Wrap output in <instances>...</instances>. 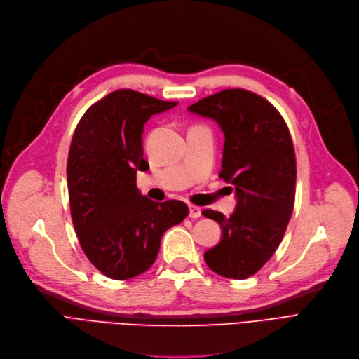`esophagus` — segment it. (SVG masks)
<instances>
[{
  "instance_id": "34e87169",
  "label": "esophagus",
  "mask_w": 359,
  "mask_h": 359,
  "mask_svg": "<svg viewBox=\"0 0 359 359\" xmlns=\"http://www.w3.org/2000/svg\"><path fill=\"white\" fill-rule=\"evenodd\" d=\"M201 212H202V210H201L199 207H196V205H189V217H191V218H198V217H201Z\"/></svg>"
}]
</instances>
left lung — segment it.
<instances>
[{"instance_id": "left-lung-1", "label": "left lung", "mask_w": 359, "mask_h": 359, "mask_svg": "<svg viewBox=\"0 0 359 359\" xmlns=\"http://www.w3.org/2000/svg\"><path fill=\"white\" fill-rule=\"evenodd\" d=\"M188 110L220 124L226 137L220 177L238 196L229 218L202 211L222 226L220 243L204 259L223 277L248 278L273 257L290 220L296 184L290 132L273 104L242 88L217 92Z\"/></svg>"}]
</instances>
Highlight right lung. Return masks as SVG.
Instances as JSON below:
<instances>
[{
    "label": "right lung",
    "mask_w": 359,
    "mask_h": 359,
    "mask_svg": "<svg viewBox=\"0 0 359 359\" xmlns=\"http://www.w3.org/2000/svg\"><path fill=\"white\" fill-rule=\"evenodd\" d=\"M176 105L118 89L92 104L74 129L67 158L72 222L88 259L110 278L145 273L164 231L189 214L182 201L155 202L136 188L137 170L149 168L144 124Z\"/></svg>",
    "instance_id": "obj_1"
}]
</instances>
